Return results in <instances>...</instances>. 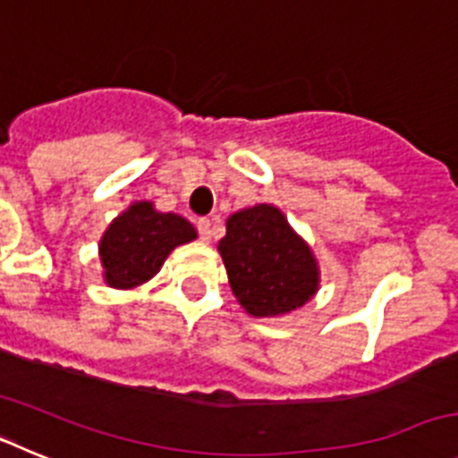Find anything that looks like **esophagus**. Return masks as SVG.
<instances>
[{
	"mask_svg": "<svg viewBox=\"0 0 458 458\" xmlns=\"http://www.w3.org/2000/svg\"><path fill=\"white\" fill-rule=\"evenodd\" d=\"M197 229H199V236H201V241H204V242H208L210 238H213L208 217H199V220H197Z\"/></svg>",
	"mask_w": 458,
	"mask_h": 458,
	"instance_id": "34e87169",
	"label": "esophagus"
}]
</instances>
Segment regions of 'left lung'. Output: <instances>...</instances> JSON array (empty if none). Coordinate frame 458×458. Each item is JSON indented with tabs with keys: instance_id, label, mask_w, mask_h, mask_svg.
Masks as SVG:
<instances>
[{
	"instance_id": "8db88e82",
	"label": "left lung",
	"mask_w": 458,
	"mask_h": 458,
	"mask_svg": "<svg viewBox=\"0 0 458 458\" xmlns=\"http://www.w3.org/2000/svg\"><path fill=\"white\" fill-rule=\"evenodd\" d=\"M217 252L238 305L254 318L301 310L321 286L317 257L273 204L250 206L226 217Z\"/></svg>"
}]
</instances>
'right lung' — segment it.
Masks as SVG:
<instances>
[{"mask_svg":"<svg viewBox=\"0 0 458 458\" xmlns=\"http://www.w3.org/2000/svg\"><path fill=\"white\" fill-rule=\"evenodd\" d=\"M197 238V229L176 213L157 210L153 201H135L109 222L98 242L105 284L137 289L163 268L165 259Z\"/></svg>","mask_w":458,"mask_h":458,"instance_id":"add662e5","label":"right lung"}]
</instances>
